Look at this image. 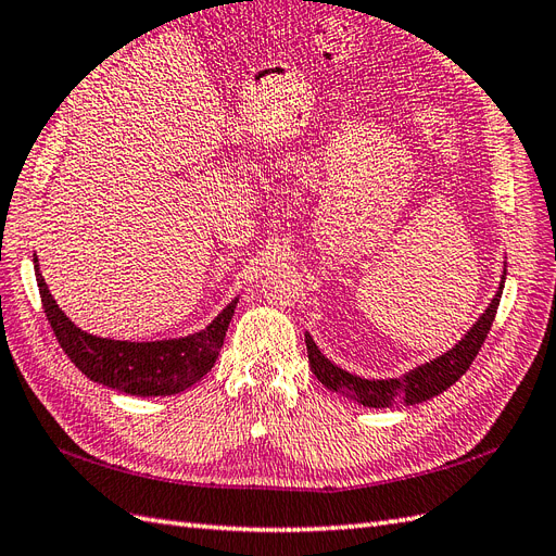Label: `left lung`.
<instances>
[{
    "instance_id": "8db88e82",
    "label": "left lung",
    "mask_w": 556,
    "mask_h": 556,
    "mask_svg": "<svg viewBox=\"0 0 556 556\" xmlns=\"http://www.w3.org/2000/svg\"><path fill=\"white\" fill-rule=\"evenodd\" d=\"M503 282H506V278H501V285L492 299V304L486 306V311L480 315L478 323L464 333V339L457 345L443 352L441 357L413 368V371H408L406 376L387 378V380H368L350 371H343L341 366H336L323 355V352H319V348L311 339V333H306L308 362H311L313 374L319 382L329 387L331 392H339L345 399L357 401L368 408H390V406H396V403L415 406V403L439 396L441 392L447 390L450 384L457 382L478 357V352L496 317V308L503 294Z\"/></svg>"
}]
</instances>
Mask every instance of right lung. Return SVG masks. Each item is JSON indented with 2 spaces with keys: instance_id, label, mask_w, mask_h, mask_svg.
I'll list each match as a JSON object with an SVG mask.
<instances>
[{
  "instance_id": "obj_1",
  "label": "right lung",
  "mask_w": 556,
  "mask_h": 556,
  "mask_svg": "<svg viewBox=\"0 0 556 556\" xmlns=\"http://www.w3.org/2000/svg\"><path fill=\"white\" fill-rule=\"evenodd\" d=\"M35 268L46 317L64 355L90 380L131 396H172L204 378L220 355L233 308L239 304V299H233L206 329L182 339L150 343L111 341L78 329L48 292L37 257Z\"/></svg>"
}]
</instances>
